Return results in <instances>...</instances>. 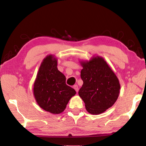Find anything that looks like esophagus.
<instances>
[{"mask_svg":"<svg viewBox=\"0 0 146 146\" xmlns=\"http://www.w3.org/2000/svg\"><path fill=\"white\" fill-rule=\"evenodd\" d=\"M73 88L75 89V90L76 91V92H78V86L77 85H75L73 86Z\"/></svg>","mask_w":146,"mask_h":146,"instance_id":"34e87169","label":"esophagus"}]
</instances>
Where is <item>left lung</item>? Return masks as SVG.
Returning a JSON list of instances; mask_svg holds the SVG:
<instances>
[{
  "label": "left lung",
  "instance_id": "8db88e82",
  "mask_svg": "<svg viewBox=\"0 0 146 146\" xmlns=\"http://www.w3.org/2000/svg\"><path fill=\"white\" fill-rule=\"evenodd\" d=\"M80 77L83 85L78 95L85 103L86 110L93 115L104 112L117 101L120 86L106 62L102 57H95L82 62Z\"/></svg>",
  "mask_w": 146,
  "mask_h": 146
}]
</instances>
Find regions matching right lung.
I'll list each match as a JSON object with an SVG mask.
<instances>
[{
	"mask_svg": "<svg viewBox=\"0 0 146 146\" xmlns=\"http://www.w3.org/2000/svg\"><path fill=\"white\" fill-rule=\"evenodd\" d=\"M52 55L44 59L34 83L33 93L38 106L46 111L59 114L64 111L70 98L76 94L66 83V76L57 69Z\"/></svg>",
	"mask_w": 146,
	"mask_h": 146,
	"instance_id": "right-lung-1",
	"label": "right lung"
}]
</instances>
